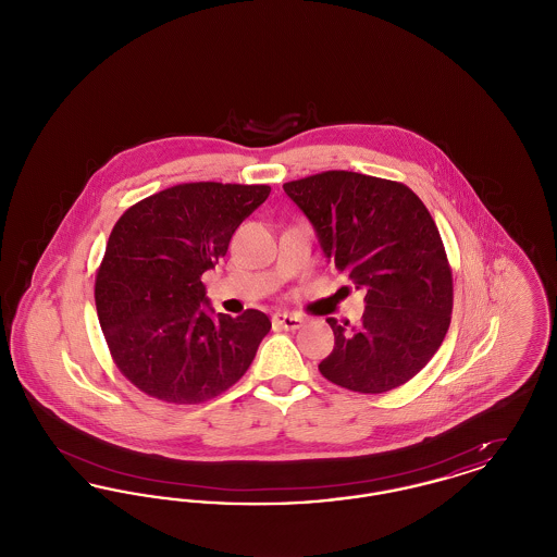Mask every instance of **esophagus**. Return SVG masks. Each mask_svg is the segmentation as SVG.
Instances as JSON below:
<instances>
[{
	"mask_svg": "<svg viewBox=\"0 0 557 557\" xmlns=\"http://www.w3.org/2000/svg\"><path fill=\"white\" fill-rule=\"evenodd\" d=\"M273 325L275 327H280V330H298L305 321L302 318H298V315H288V313H275L273 315Z\"/></svg>",
	"mask_w": 557,
	"mask_h": 557,
	"instance_id": "1",
	"label": "esophagus"
}]
</instances>
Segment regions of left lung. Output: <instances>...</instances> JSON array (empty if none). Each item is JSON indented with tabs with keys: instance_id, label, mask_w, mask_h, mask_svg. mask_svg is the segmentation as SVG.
I'll use <instances>...</instances> for the list:
<instances>
[{
	"instance_id": "1",
	"label": "left lung",
	"mask_w": 557,
	"mask_h": 557,
	"mask_svg": "<svg viewBox=\"0 0 557 557\" xmlns=\"http://www.w3.org/2000/svg\"><path fill=\"white\" fill-rule=\"evenodd\" d=\"M338 271L366 290L359 323L327 319L334 350L319 363L332 384L380 395L409 382L443 345L453 311L445 244L413 189L352 171L284 184Z\"/></svg>"
}]
</instances>
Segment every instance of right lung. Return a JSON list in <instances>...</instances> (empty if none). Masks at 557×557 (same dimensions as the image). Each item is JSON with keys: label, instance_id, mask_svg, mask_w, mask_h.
Returning a JSON list of instances; mask_svg holds the SVG:
<instances>
[{"label": "right lung", "instance_id": "1", "mask_svg": "<svg viewBox=\"0 0 557 557\" xmlns=\"http://www.w3.org/2000/svg\"><path fill=\"white\" fill-rule=\"evenodd\" d=\"M269 186L196 182L135 202L114 223L96 273V309L110 357L148 397L196 405L250 368L271 321L257 309L209 315L202 273L227 255Z\"/></svg>", "mask_w": 557, "mask_h": 557}]
</instances>
